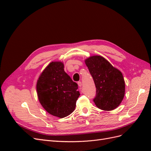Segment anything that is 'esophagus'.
<instances>
[{"label":"esophagus","mask_w":151,"mask_h":151,"mask_svg":"<svg viewBox=\"0 0 151 151\" xmlns=\"http://www.w3.org/2000/svg\"><path fill=\"white\" fill-rule=\"evenodd\" d=\"M77 84H78L79 87H80V88H81V87L82 86V83H81V81L78 82V83H77Z\"/></svg>","instance_id":"1"}]
</instances>
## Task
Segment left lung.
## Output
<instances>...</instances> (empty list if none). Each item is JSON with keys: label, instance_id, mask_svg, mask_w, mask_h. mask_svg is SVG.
Returning <instances> with one entry per match:
<instances>
[{"label": "left lung", "instance_id": "8db88e82", "mask_svg": "<svg viewBox=\"0 0 151 151\" xmlns=\"http://www.w3.org/2000/svg\"><path fill=\"white\" fill-rule=\"evenodd\" d=\"M84 62L96 88L94 99L96 106L104 111L115 109L125 96V84L122 73L102 56H90Z\"/></svg>", "mask_w": 151, "mask_h": 151}]
</instances>
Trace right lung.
<instances>
[{
	"label": "right lung",
	"instance_id": "right-lung-1",
	"mask_svg": "<svg viewBox=\"0 0 151 151\" xmlns=\"http://www.w3.org/2000/svg\"><path fill=\"white\" fill-rule=\"evenodd\" d=\"M63 62H50L41 73L36 83L39 101L50 115L67 116L74 111L80 96L78 85L64 71Z\"/></svg>",
	"mask_w": 151,
	"mask_h": 151
}]
</instances>
